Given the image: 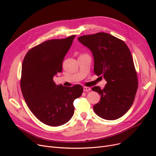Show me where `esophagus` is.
Instances as JSON below:
<instances>
[{
	"mask_svg": "<svg viewBox=\"0 0 156 156\" xmlns=\"http://www.w3.org/2000/svg\"><path fill=\"white\" fill-rule=\"evenodd\" d=\"M90 90H91V88L88 87H83V91L84 92H88Z\"/></svg>",
	"mask_w": 156,
	"mask_h": 156,
	"instance_id": "1",
	"label": "esophagus"
}]
</instances>
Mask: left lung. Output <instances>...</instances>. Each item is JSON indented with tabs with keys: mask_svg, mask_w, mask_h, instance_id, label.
<instances>
[{
	"mask_svg": "<svg viewBox=\"0 0 156 156\" xmlns=\"http://www.w3.org/2000/svg\"><path fill=\"white\" fill-rule=\"evenodd\" d=\"M94 58V73L104 76L105 87H94L101 97L94 105L97 116L107 120L117 119L132 105L138 88L137 73L133 57L126 44L107 33L99 32L78 38Z\"/></svg>",
	"mask_w": 156,
	"mask_h": 156,
	"instance_id": "8db88e82",
	"label": "left lung"
}]
</instances>
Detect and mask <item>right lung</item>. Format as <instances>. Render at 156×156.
Instances as JSON below:
<instances>
[{
    "label": "right lung",
    "instance_id": "1",
    "mask_svg": "<svg viewBox=\"0 0 156 156\" xmlns=\"http://www.w3.org/2000/svg\"><path fill=\"white\" fill-rule=\"evenodd\" d=\"M75 35L52 39L31 48L23 59L20 85L28 108L43 123L58 126L74 114L73 102L83 93L80 85H57L54 75L62 71V64Z\"/></svg>",
    "mask_w": 156,
    "mask_h": 156
}]
</instances>
